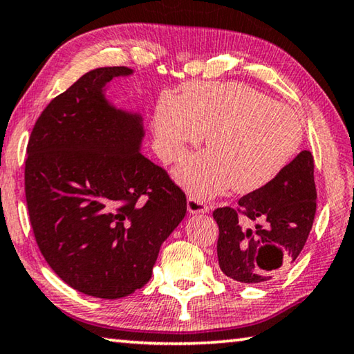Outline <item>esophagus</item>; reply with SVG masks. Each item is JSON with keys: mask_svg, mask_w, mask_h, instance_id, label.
Instances as JSON below:
<instances>
[{"mask_svg": "<svg viewBox=\"0 0 354 354\" xmlns=\"http://www.w3.org/2000/svg\"><path fill=\"white\" fill-rule=\"evenodd\" d=\"M187 207L189 214H205L210 210V205L205 201L196 198V196H188Z\"/></svg>", "mask_w": 354, "mask_h": 354, "instance_id": "34e87169", "label": "esophagus"}]
</instances>
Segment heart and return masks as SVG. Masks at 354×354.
Masks as SVG:
<instances>
[{"mask_svg": "<svg viewBox=\"0 0 354 354\" xmlns=\"http://www.w3.org/2000/svg\"><path fill=\"white\" fill-rule=\"evenodd\" d=\"M153 129L161 158L178 161L209 134V151L185 161L177 180L205 198L234 185L239 193L263 189L295 160L302 123L288 106L241 82H192L183 97L165 93Z\"/></svg>", "mask_w": 354, "mask_h": 354, "instance_id": "b5f03b06", "label": "heart"}]
</instances>
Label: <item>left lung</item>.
I'll list each match as a JSON object with an SVG mask.
<instances>
[{
    "label": "left lung",
    "mask_w": 354,
    "mask_h": 354,
    "mask_svg": "<svg viewBox=\"0 0 354 354\" xmlns=\"http://www.w3.org/2000/svg\"><path fill=\"white\" fill-rule=\"evenodd\" d=\"M315 161L308 150L299 153L268 187L239 199L237 207H218L220 269L241 283H263L291 268L306 245L317 212ZM257 222L243 228L240 218Z\"/></svg>",
    "instance_id": "obj_1"
}]
</instances>
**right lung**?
I'll list each match as a JSON object with an SVG mask.
<instances>
[{"label": "right lung", "mask_w": 354, "mask_h": 354, "mask_svg": "<svg viewBox=\"0 0 354 354\" xmlns=\"http://www.w3.org/2000/svg\"><path fill=\"white\" fill-rule=\"evenodd\" d=\"M127 66L97 68L53 97L26 145L25 198L52 270L84 295L120 299L150 280L187 196L139 151L138 115L107 104L102 86Z\"/></svg>", "instance_id": "right-lung-1"}]
</instances>
